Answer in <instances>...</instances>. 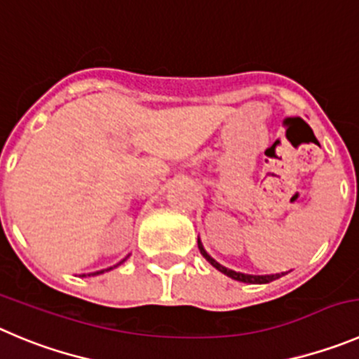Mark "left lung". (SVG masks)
Here are the masks:
<instances>
[{
    "instance_id": "left-lung-1",
    "label": "left lung",
    "mask_w": 359,
    "mask_h": 359,
    "mask_svg": "<svg viewBox=\"0 0 359 359\" xmlns=\"http://www.w3.org/2000/svg\"><path fill=\"white\" fill-rule=\"evenodd\" d=\"M198 250H200V253H202V255L205 257L207 262H209L212 267H216V269L219 271V273L226 274V276H230V278H232V280L243 281V283H253V285H262V283H269V281L278 280V278H281V276H283V274H285V273H281V274L280 273H276V274H246V273H237V271H232V269H229V267L221 266L219 262H216V260H214L212 257H210L209 253H207V251L203 250V246H202V243H200V239H198Z\"/></svg>"
}]
</instances>
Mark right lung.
Listing matches in <instances>:
<instances>
[{"label": "right lung", "instance_id": "right-lung-1", "mask_svg": "<svg viewBox=\"0 0 359 359\" xmlns=\"http://www.w3.org/2000/svg\"><path fill=\"white\" fill-rule=\"evenodd\" d=\"M123 260H126V259H123ZM123 260H122V262H123ZM122 262H120V264H122ZM116 266H118V264H116ZM116 266H115V267H116ZM109 269H113V267H109ZM109 269H104V271H109ZM104 271H97V273H90L88 276H95V274H100V273H104ZM83 276H85V274H83Z\"/></svg>", "mask_w": 359, "mask_h": 359}]
</instances>
